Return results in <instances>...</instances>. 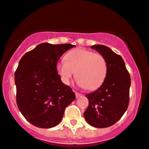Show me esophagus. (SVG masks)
<instances>
[{
  "mask_svg": "<svg viewBox=\"0 0 149 149\" xmlns=\"http://www.w3.org/2000/svg\"><path fill=\"white\" fill-rule=\"evenodd\" d=\"M82 94H81L80 93H78V92H76V98H78L79 97L82 96Z\"/></svg>",
  "mask_w": 149,
  "mask_h": 149,
  "instance_id": "esophagus-1",
  "label": "esophagus"
}]
</instances>
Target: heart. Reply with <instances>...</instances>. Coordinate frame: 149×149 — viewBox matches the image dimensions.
Returning a JSON list of instances; mask_svg holds the SVG:
<instances>
[{
  "label": "heart",
  "instance_id": "obj_1",
  "mask_svg": "<svg viewBox=\"0 0 149 149\" xmlns=\"http://www.w3.org/2000/svg\"><path fill=\"white\" fill-rule=\"evenodd\" d=\"M65 61L56 65L58 74L64 83L69 84L76 72L78 84L88 90H94L103 83L107 73V61L98 53L82 48L69 51L65 56Z\"/></svg>",
  "mask_w": 149,
  "mask_h": 149
}]
</instances>
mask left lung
I'll list each match as a JSON object with an SVG mask.
<instances>
[{"label":"left lung","mask_w":149,"mask_h":149,"mask_svg":"<svg viewBox=\"0 0 149 149\" xmlns=\"http://www.w3.org/2000/svg\"><path fill=\"white\" fill-rule=\"evenodd\" d=\"M104 56L107 73L96 91L86 94L88 106L84 113L86 121L92 127L106 128L114 125L123 116L129 103L131 77L122 58L108 47H91Z\"/></svg>","instance_id":"8db88e82"}]
</instances>
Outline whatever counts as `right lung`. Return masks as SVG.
Listing matches in <instances>:
<instances>
[{"label": "right lung", "instance_id": "obj_1", "mask_svg": "<svg viewBox=\"0 0 149 149\" xmlns=\"http://www.w3.org/2000/svg\"><path fill=\"white\" fill-rule=\"evenodd\" d=\"M74 47L41 43L20 59L14 76L16 102L31 125L43 129L55 127L63 119L66 107L76 98L56 69L59 58Z\"/></svg>", "mask_w": 149, "mask_h": 149}]
</instances>
